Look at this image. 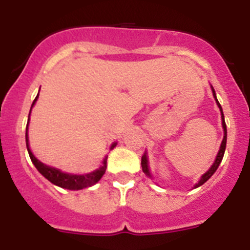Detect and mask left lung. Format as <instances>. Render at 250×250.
I'll use <instances>...</instances> for the list:
<instances>
[{
    "label": "left lung",
    "mask_w": 250,
    "mask_h": 250,
    "mask_svg": "<svg viewBox=\"0 0 250 250\" xmlns=\"http://www.w3.org/2000/svg\"><path fill=\"white\" fill-rule=\"evenodd\" d=\"M213 95H214V98H215L216 104H218V106H219L220 111H222L223 129H224V138H223L222 145H220L219 152H218V155H216V159H215V161H214V164L211 165L210 169L208 170L207 173H205L204 175L202 176V179H200V180H199V183H198V184H195V188H198V187H200V185L204 184V183L207 182L208 179L211 178V175H213V174L215 173L216 169H218V167H219V164H220V163H222V159H223V156H224L225 146H227V125H225V121H224V114H223L222 106H220V104L218 103V100H216L215 91H214V89H213ZM141 167H143V171H144V173L146 174V175H149V176H150V173H149V167H147V158H146V154H144V155H143V158H141Z\"/></svg>",
    "instance_id": "8db88e82"
}]
</instances>
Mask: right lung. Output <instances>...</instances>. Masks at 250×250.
Returning a JSON list of instances; mask_svg holds the SVG:
<instances>
[{"label": "right lung", "mask_w": 250, "mask_h": 250, "mask_svg": "<svg viewBox=\"0 0 250 250\" xmlns=\"http://www.w3.org/2000/svg\"><path fill=\"white\" fill-rule=\"evenodd\" d=\"M39 95L36 96V99L32 103V106L36 103ZM31 112V111H30ZM28 126V123H27ZM116 145V143L111 145V149H114V146ZM26 146H27L28 150V155H30L31 161L34 163V165L36 167V169L39 170L40 173L42 174L47 180H50L52 184L57 185L60 188H63V189H70V190H80V189H83V188H89L91 185L96 184V183L103 178V175L105 174L106 170V159L104 160L103 167H99L98 170H95L90 174H85V175H72V174H66L60 171L59 169H55V167H47V165L42 164L41 161L37 160L34 156V154L31 152L30 147H28V139H27V127H26Z\"/></svg>", "instance_id": "1"}]
</instances>
